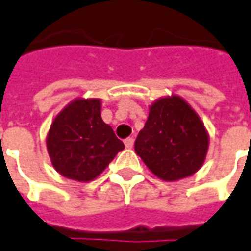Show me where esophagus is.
I'll return each mask as SVG.
<instances>
[{"instance_id": "esophagus-1", "label": "esophagus", "mask_w": 251, "mask_h": 251, "mask_svg": "<svg viewBox=\"0 0 251 251\" xmlns=\"http://www.w3.org/2000/svg\"><path fill=\"white\" fill-rule=\"evenodd\" d=\"M124 145H126V148L127 149H132V146H134V138H127V139L124 141Z\"/></svg>"}]
</instances>
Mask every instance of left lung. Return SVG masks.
I'll return each mask as SVG.
<instances>
[{"label":"left lung","mask_w":251,"mask_h":251,"mask_svg":"<svg viewBox=\"0 0 251 251\" xmlns=\"http://www.w3.org/2000/svg\"><path fill=\"white\" fill-rule=\"evenodd\" d=\"M209 134L201 117L181 97L167 96L149 106L148 122L135 141L136 154L165 181L194 175L205 162Z\"/></svg>","instance_id":"1"}]
</instances>
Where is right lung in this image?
<instances>
[{
	"label": "right lung",
	"instance_id": "1",
	"mask_svg": "<svg viewBox=\"0 0 251 251\" xmlns=\"http://www.w3.org/2000/svg\"><path fill=\"white\" fill-rule=\"evenodd\" d=\"M46 148L60 175L86 183L102 174L124 143L103 123L100 98H75L53 119Z\"/></svg>",
	"mask_w": 251,
	"mask_h": 251
}]
</instances>
